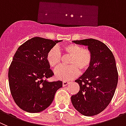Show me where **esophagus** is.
Segmentation results:
<instances>
[{
    "label": "esophagus",
    "instance_id": "1",
    "mask_svg": "<svg viewBox=\"0 0 126 126\" xmlns=\"http://www.w3.org/2000/svg\"><path fill=\"white\" fill-rule=\"evenodd\" d=\"M68 83H69L68 81H63V83H62V84H63V87H64V86H66V85H67L68 84Z\"/></svg>",
    "mask_w": 126,
    "mask_h": 126
}]
</instances>
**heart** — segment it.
<instances>
[{"label":"heart","instance_id":"b5f03b06","mask_svg":"<svg viewBox=\"0 0 126 126\" xmlns=\"http://www.w3.org/2000/svg\"><path fill=\"white\" fill-rule=\"evenodd\" d=\"M64 56H70L67 66H62L58 69L55 75L58 79L69 80L73 79L81 73H84L89 69L93 60V55L88 48H83L81 46L75 43L64 45L61 48ZM46 61L53 70H56L62 63V56L58 49L52 47L46 55Z\"/></svg>","mask_w":126,"mask_h":126}]
</instances>
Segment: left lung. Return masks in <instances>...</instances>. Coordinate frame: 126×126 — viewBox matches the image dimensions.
<instances>
[{
  "label": "left lung",
  "instance_id": "obj_1",
  "mask_svg": "<svg viewBox=\"0 0 126 126\" xmlns=\"http://www.w3.org/2000/svg\"><path fill=\"white\" fill-rule=\"evenodd\" d=\"M73 42L88 46L92 53L93 60L89 69L75 81L79 83L80 90L71 96V102L82 115H95L108 106L115 93L118 82L115 58L110 49L97 39Z\"/></svg>",
  "mask_w": 126,
  "mask_h": 126
}]
</instances>
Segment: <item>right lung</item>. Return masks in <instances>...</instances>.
I'll return each mask as SVG.
<instances>
[{"label": "right lung", "instance_id": "1", "mask_svg": "<svg viewBox=\"0 0 126 126\" xmlns=\"http://www.w3.org/2000/svg\"><path fill=\"white\" fill-rule=\"evenodd\" d=\"M40 37L29 39L18 47L9 69L10 90L21 109L38 113L48 107L62 81L49 82L54 75L46 61V55L57 43Z\"/></svg>", "mask_w": 126, "mask_h": 126}]
</instances>
